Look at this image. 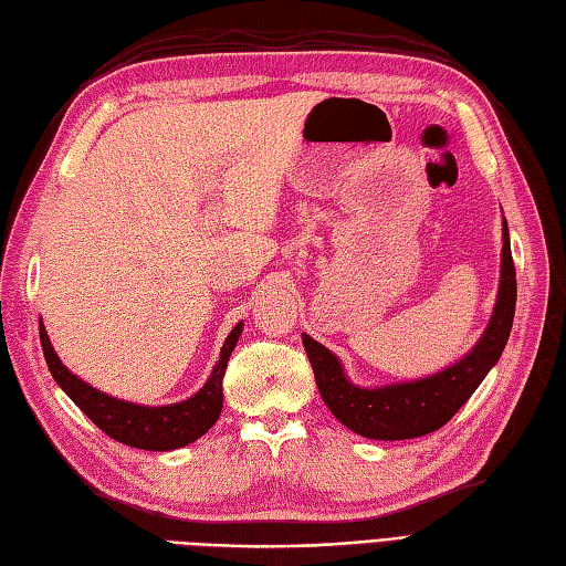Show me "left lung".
I'll list each match as a JSON object with an SVG mask.
<instances>
[{
	"instance_id": "obj_1",
	"label": "left lung",
	"mask_w": 566,
	"mask_h": 566,
	"mask_svg": "<svg viewBox=\"0 0 566 566\" xmlns=\"http://www.w3.org/2000/svg\"><path fill=\"white\" fill-rule=\"evenodd\" d=\"M501 226L503 248L494 314L472 350L450 367L420 379L359 387L347 377L338 355L302 333L323 401L345 428L369 440H411L428 436L448 423L484 381L509 343L515 314V268L506 219Z\"/></svg>"
}]
</instances>
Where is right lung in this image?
<instances>
[{
    "mask_svg": "<svg viewBox=\"0 0 566 566\" xmlns=\"http://www.w3.org/2000/svg\"><path fill=\"white\" fill-rule=\"evenodd\" d=\"M41 323V347L45 355L48 369H51L57 387L63 389L72 401L80 406V411L87 416L94 426L102 428L106 436L128 444V448L167 452L185 448V444L199 440L203 432L219 420L223 408V375L231 359L233 347L238 345L240 333H243V321L228 333L221 347V355L216 359L207 384L185 401L167 403V406H143L134 401L116 399L112 394L94 389L92 384L80 379L77 375L60 363L55 347Z\"/></svg>",
    "mask_w": 566,
    "mask_h": 566,
    "instance_id": "1",
    "label": "right lung"
}]
</instances>
